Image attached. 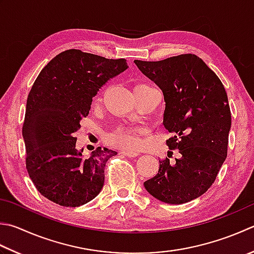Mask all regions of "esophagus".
<instances>
[{
    "label": "esophagus",
    "instance_id": "obj_1",
    "mask_svg": "<svg viewBox=\"0 0 254 254\" xmlns=\"http://www.w3.org/2000/svg\"><path fill=\"white\" fill-rule=\"evenodd\" d=\"M122 154L127 156V157H136L138 155L137 152H132V151H123Z\"/></svg>",
    "mask_w": 254,
    "mask_h": 254
}]
</instances>
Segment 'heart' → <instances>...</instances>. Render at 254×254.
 Listing matches in <instances>:
<instances>
[{
    "label": "heart",
    "mask_w": 254,
    "mask_h": 254,
    "mask_svg": "<svg viewBox=\"0 0 254 254\" xmlns=\"http://www.w3.org/2000/svg\"><path fill=\"white\" fill-rule=\"evenodd\" d=\"M142 86V84H138ZM141 133L140 127H120L116 131L109 135L108 140L111 144L124 148H136L141 144Z\"/></svg>",
    "instance_id": "obj_1"
}]
</instances>
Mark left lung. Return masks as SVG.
I'll list each match as a JSON object with an SVG mask.
<instances>
[{"label": "left lung", "instance_id": "obj_1", "mask_svg": "<svg viewBox=\"0 0 254 254\" xmlns=\"http://www.w3.org/2000/svg\"><path fill=\"white\" fill-rule=\"evenodd\" d=\"M134 64L163 91V126L173 134L166 144L181 154L170 163L168 152L144 187L156 199L172 205L196 199L209 190L227 157L231 113L225 87L192 54Z\"/></svg>", "mask_w": 254, "mask_h": 254}]
</instances>
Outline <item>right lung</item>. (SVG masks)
Segmentation results:
<instances>
[{
    "label": "right lung",
    "mask_w": 254,
    "mask_h": 254,
    "mask_svg": "<svg viewBox=\"0 0 254 254\" xmlns=\"http://www.w3.org/2000/svg\"><path fill=\"white\" fill-rule=\"evenodd\" d=\"M127 68L123 58L69 49L39 72L28 94L22 132L28 175L47 199L79 207L101 191L104 167L118 152L99 146L83 156V148L76 147L74 133L99 89Z\"/></svg>",
    "instance_id": "right-lung-1"
}]
</instances>
